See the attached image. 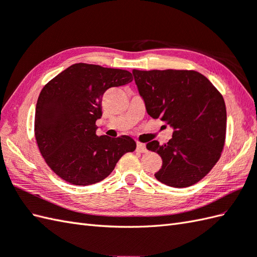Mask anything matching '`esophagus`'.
Listing matches in <instances>:
<instances>
[{"instance_id": "34e87169", "label": "esophagus", "mask_w": 257, "mask_h": 257, "mask_svg": "<svg viewBox=\"0 0 257 257\" xmlns=\"http://www.w3.org/2000/svg\"><path fill=\"white\" fill-rule=\"evenodd\" d=\"M137 151L140 152V153H145V152H147L146 145H143V143H140V142L137 143Z\"/></svg>"}]
</instances>
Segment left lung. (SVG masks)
<instances>
[{"instance_id": "left-lung-1", "label": "left lung", "mask_w": 257, "mask_h": 257, "mask_svg": "<svg viewBox=\"0 0 257 257\" xmlns=\"http://www.w3.org/2000/svg\"><path fill=\"white\" fill-rule=\"evenodd\" d=\"M146 109L173 128L164 145L153 140L147 149L162 158L154 176L168 186L183 188L204 178L221 156L226 110L222 95L206 76L187 70H134Z\"/></svg>"}]
</instances>
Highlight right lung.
Wrapping results in <instances>:
<instances>
[{"label":"right lung","instance_id":"right-lung-1","mask_svg":"<svg viewBox=\"0 0 257 257\" xmlns=\"http://www.w3.org/2000/svg\"><path fill=\"white\" fill-rule=\"evenodd\" d=\"M126 70L75 63L41 89L36 105L35 137L48 166L79 186L103 181L124 153L136 150L128 136H96L101 97L107 89L128 84Z\"/></svg>","mask_w":257,"mask_h":257}]
</instances>
